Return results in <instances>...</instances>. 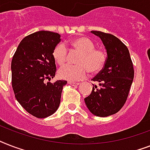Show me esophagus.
Returning a JSON list of instances; mask_svg holds the SVG:
<instances>
[{
    "label": "esophagus",
    "mask_w": 150,
    "mask_h": 150,
    "mask_svg": "<svg viewBox=\"0 0 150 150\" xmlns=\"http://www.w3.org/2000/svg\"><path fill=\"white\" fill-rule=\"evenodd\" d=\"M68 84L71 85V86H78V85H79V82H71V81H69V82H68Z\"/></svg>",
    "instance_id": "esophagus-1"
}]
</instances>
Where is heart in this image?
<instances>
[{
	"mask_svg": "<svg viewBox=\"0 0 150 150\" xmlns=\"http://www.w3.org/2000/svg\"><path fill=\"white\" fill-rule=\"evenodd\" d=\"M69 45L81 53L77 59L76 65L67 64L58 70V76L62 79L77 81L84 79L88 72L97 74L104 68L107 62V54L101 49H96L91 40L85 36L74 39ZM53 57L59 65L65 64L68 60V50L64 44L59 43L53 50Z\"/></svg>",
	"mask_w": 150,
	"mask_h": 150,
	"instance_id": "heart-1",
	"label": "heart"
}]
</instances>
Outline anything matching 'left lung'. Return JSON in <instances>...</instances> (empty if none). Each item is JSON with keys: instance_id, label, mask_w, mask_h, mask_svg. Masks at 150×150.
<instances>
[{"instance_id": "left-lung-1", "label": "left lung", "mask_w": 150, "mask_h": 150, "mask_svg": "<svg viewBox=\"0 0 150 150\" xmlns=\"http://www.w3.org/2000/svg\"><path fill=\"white\" fill-rule=\"evenodd\" d=\"M99 36L106 50L107 62L93 79L91 94L85 103L92 114L107 117L116 114L125 103L134 79V68L128 47L116 36L100 31H91Z\"/></svg>"}]
</instances>
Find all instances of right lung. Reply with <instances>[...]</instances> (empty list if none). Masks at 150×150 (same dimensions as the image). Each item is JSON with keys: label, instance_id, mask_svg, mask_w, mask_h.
Listing matches in <instances>:
<instances>
[{"label": "right lung", "instance_id": "right-lung-1", "mask_svg": "<svg viewBox=\"0 0 150 150\" xmlns=\"http://www.w3.org/2000/svg\"><path fill=\"white\" fill-rule=\"evenodd\" d=\"M61 36L50 31H39L25 36L19 43L11 61V84L15 98L28 113L45 118L56 111L61 92L67 81L57 80L53 50Z\"/></svg>", "mask_w": 150, "mask_h": 150}]
</instances>
